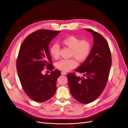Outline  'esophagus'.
Segmentation results:
<instances>
[{
  "mask_svg": "<svg viewBox=\"0 0 128 128\" xmlns=\"http://www.w3.org/2000/svg\"><path fill=\"white\" fill-rule=\"evenodd\" d=\"M67 74V73L66 72H61V75H66Z\"/></svg>",
  "mask_w": 128,
  "mask_h": 128,
  "instance_id": "1",
  "label": "esophagus"
}]
</instances>
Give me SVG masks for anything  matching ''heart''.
Returning a JSON list of instances; mask_svg holds the SVG:
<instances>
[{
	"instance_id": "b5f03b06",
	"label": "heart",
	"mask_w": 128,
	"mask_h": 128,
	"mask_svg": "<svg viewBox=\"0 0 128 128\" xmlns=\"http://www.w3.org/2000/svg\"><path fill=\"white\" fill-rule=\"evenodd\" d=\"M60 43L71 50L70 56L74 57L79 62L83 61L88 56L91 49L90 42L87 40H80L74 36H69L60 40ZM50 54L53 58L58 59L59 58L60 48L58 44H54L50 46ZM58 69L62 71H69L77 66L75 59H61L56 64Z\"/></svg>"
}]
</instances>
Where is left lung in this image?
I'll list each match as a JSON object with an SVG mask.
<instances>
[{"label":"left lung","instance_id":"1","mask_svg":"<svg viewBox=\"0 0 128 128\" xmlns=\"http://www.w3.org/2000/svg\"><path fill=\"white\" fill-rule=\"evenodd\" d=\"M86 30L94 37V46L87 59L75 70L84 76L78 77L74 72L67 74L72 95L82 104L94 102L102 94L106 86L112 65L110 50L106 40L94 30Z\"/></svg>","mask_w":128,"mask_h":128}]
</instances>
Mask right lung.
Here are the masks:
<instances>
[{
  "label": "right lung",
  "instance_id": "right-lung-1",
  "mask_svg": "<svg viewBox=\"0 0 128 128\" xmlns=\"http://www.w3.org/2000/svg\"><path fill=\"white\" fill-rule=\"evenodd\" d=\"M60 31L39 29L27 36L21 45L16 60V69L22 87L34 101L44 102L54 94L59 70L42 75L45 68L52 70V58L48 45Z\"/></svg>",
  "mask_w": 128,
  "mask_h": 128
}]
</instances>
